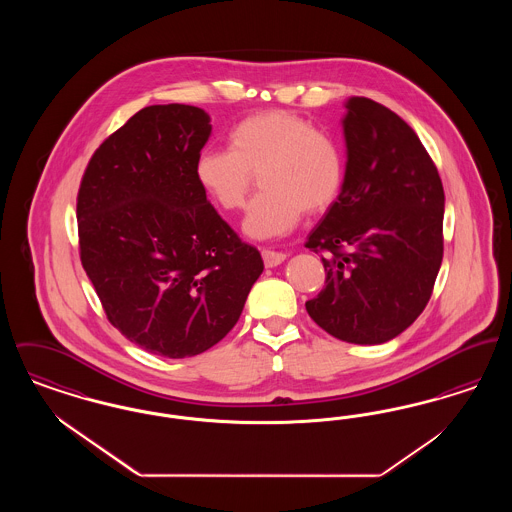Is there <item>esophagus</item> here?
<instances>
[{"label":"esophagus","instance_id":"34e87169","mask_svg":"<svg viewBox=\"0 0 512 512\" xmlns=\"http://www.w3.org/2000/svg\"><path fill=\"white\" fill-rule=\"evenodd\" d=\"M261 255H263V261H265V267L267 268L278 267L280 263L286 261V255H284V253L272 251V249H263Z\"/></svg>","mask_w":512,"mask_h":512}]
</instances>
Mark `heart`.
<instances>
[{
	"label": "heart",
	"mask_w": 512,
	"mask_h": 512,
	"mask_svg": "<svg viewBox=\"0 0 512 512\" xmlns=\"http://www.w3.org/2000/svg\"><path fill=\"white\" fill-rule=\"evenodd\" d=\"M259 172L257 195L244 220L245 236L272 240L290 234L303 213L320 215L340 197L345 163L338 142L303 117L268 109L236 122L228 149H203L195 182L222 211H238Z\"/></svg>",
	"instance_id": "heart-1"
}]
</instances>
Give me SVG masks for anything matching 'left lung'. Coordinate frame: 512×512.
Segmentation results:
<instances>
[{
	"instance_id": "1",
	"label": "left lung",
	"mask_w": 512,
	"mask_h": 512,
	"mask_svg": "<svg viewBox=\"0 0 512 512\" xmlns=\"http://www.w3.org/2000/svg\"><path fill=\"white\" fill-rule=\"evenodd\" d=\"M345 180L305 247L322 257L326 286L307 313L330 336L378 345L424 311L443 259L445 195L413 128L368 98L345 103Z\"/></svg>"
}]
</instances>
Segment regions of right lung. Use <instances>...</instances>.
<instances>
[{
	"instance_id": "1",
	"label": "right lung",
	"mask_w": 512,
	"mask_h": 512,
	"mask_svg": "<svg viewBox=\"0 0 512 512\" xmlns=\"http://www.w3.org/2000/svg\"><path fill=\"white\" fill-rule=\"evenodd\" d=\"M209 136L199 107H144L96 149L78 190L80 259L105 315L169 359L219 343L265 268L195 182Z\"/></svg>"
}]
</instances>
